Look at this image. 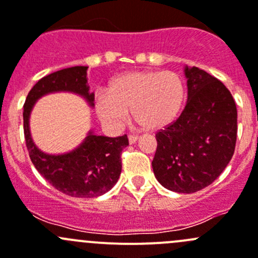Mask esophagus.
Listing matches in <instances>:
<instances>
[{"label": "esophagus", "mask_w": 258, "mask_h": 258, "mask_svg": "<svg viewBox=\"0 0 258 258\" xmlns=\"http://www.w3.org/2000/svg\"><path fill=\"white\" fill-rule=\"evenodd\" d=\"M137 140H138V135H135V134H130L129 135V143H130V144H134Z\"/></svg>", "instance_id": "obj_1"}]
</instances>
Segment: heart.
Instances as JSON below:
<instances>
[{
    "label": "heart",
    "instance_id": "heart-1",
    "mask_svg": "<svg viewBox=\"0 0 258 258\" xmlns=\"http://www.w3.org/2000/svg\"><path fill=\"white\" fill-rule=\"evenodd\" d=\"M106 93L95 101L104 123L120 125L132 110L143 129L157 130L177 119L184 103L185 85L173 71H133L114 78Z\"/></svg>",
    "mask_w": 258,
    "mask_h": 258
}]
</instances>
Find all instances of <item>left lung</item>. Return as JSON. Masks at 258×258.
<instances>
[{
	"mask_svg": "<svg viewBox=\"0 0 258 258\" xmlns=\"http://www.w3.org/2000/svg\"><path fill=\"white\" fill-rule=\"evenodd\" d=\"M188 101L177 120L157 132L152 162L158 182L178 193L203 189L219 177L234 153L237 108L222 81L185 68Z\"/></svg>",
	"mask_w": 258,
	"mask_h": 258,
	"instance_id": "left-lung-1",
	"label": "left lung"
}]
</instances>
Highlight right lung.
I'll return each mask as SVG.
<instances>
[{
  "label": "right lung",
  "mask_w": 258,
  "mask_h": 258,
  "mask_svg": "<svg viewBox=\"0 0 258 258\" xmlns=\"http://www.w3.org/2000/svg\"><path fill=\"white\" fill-rule=\"evenodd\" d=\"M86 70L88 66H74L43 76L30 90L24 104V134L32 164L52 187L76 198L98 197L113 188L120 175V155L129 145L128 137L125 134L109 138L90 132L73 152L61 155L45 154L32 142L29 118L35 101L53 91H73L94 105Z\"/></svg>",
  "instance_id": "right-lung-1"
}]
</instances>
